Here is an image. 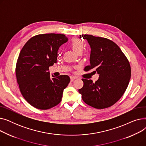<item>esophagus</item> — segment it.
<instances>
[{
	"label": "esophagus",
	"mask_w": 146,
	"mask_h": 146,
	"mask_svg": "<svg viewBox=\"0 0 146 146\" xmlns=\"http://www.w3.org/2000/svg\"><path fill=\"white\" fill-rule=\"evenodd\" d=\"M76 79H77V78L75 77V76H70V81L71 82H73Z\"/></svg>",
	"instance_id": "34e87169"
}]
</instances>
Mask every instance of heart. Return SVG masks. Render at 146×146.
<instances>
[{
    "instance_id": "obj_1",
    "label": "heart",
    "mask_w": 146,
    "mask_h": 146,
    "mask_svg": "<svg viewBox=\"0 0 146 146\" xmlns=\"http://www.w3.org/2000/svg\"><path fill=\"white\" fill-rule=\"evenodd\" d=\"M70 46L73 51L76 52L83 51V42L78 38H73L70 41Z\"/></svg>"
}]
</instances>
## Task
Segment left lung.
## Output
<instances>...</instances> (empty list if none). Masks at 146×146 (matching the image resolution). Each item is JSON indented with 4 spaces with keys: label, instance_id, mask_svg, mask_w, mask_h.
<instances>
[{
    "label": "left lung",
    "instance_id": "obj_1",
    "mask_svg": "<svg viewBox=\"0 0 146 146\" xmlns=\"http://www.w3.org/2000/svg\"><path fill=\"white\" fill-rule=\"evenodd\" d=\"M90 47V65L85 71L93 70L99 77L95 83L82 79L83 86L79 89L82 99L88 105L104 109L115 104L123 95L131 78L129 61L118 46L105 38L80 35Z\"/></svg>",
    "mask_w": 146,
    "mask_h": 146
}]
</instances>
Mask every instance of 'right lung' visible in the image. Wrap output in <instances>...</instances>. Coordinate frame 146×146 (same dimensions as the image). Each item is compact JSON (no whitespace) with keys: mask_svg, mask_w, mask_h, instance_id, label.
<instances>
[{"mask_svg":"<svg viewBox=\"0 0 146 146\" xmlns=\"http://www.w3.org/2000/svg\"><path fill=\"white\" fill-rule=\"evenodd\" d=\"M64 34H45L32 37L22 48L16 66V76L23 97L33 106L48 110L61 101L70 82L67 75L50 77L49 67L57 63V51L67 42Z\"/></svg>","mask_w":146,"mask_h":146,"instance_id":"right-lung-1","label":"right lung"}]
</instances>
